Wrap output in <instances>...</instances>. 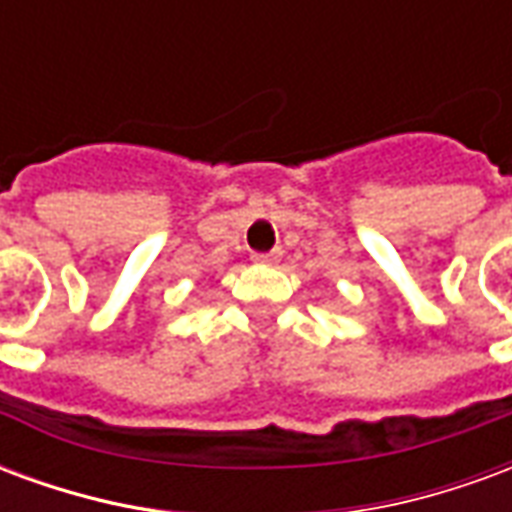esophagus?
<instances>
[{"instance_id": "obj_1", "label": "esophagus", "mask_w": 512, "mask_h": 512, "mask_svg": "<svg viewBox=\"0 0 512 512\" xmlns=\"http://www.w3.org/2000/svg\"><path fill=\"white\" fill-rule=\"evenodd\" d=\"M279 257H282V252H279V249H271V252H255L252 260L260 263V266H268V263H277Z\"/></svg>"}]
</instances>
